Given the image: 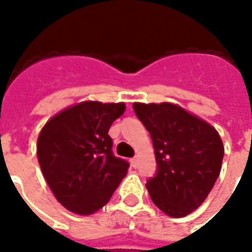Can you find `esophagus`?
Here are the masks:
<instances>
[{
  "label": "esophagus",
  "instance_id": "1",
  "mask_svg": "<svg viewBox=\"0 0 252 252\" xmlns=\"http://www.w3.org/2000/svg\"><path fill=\"white\" fill-rule=\"evenodd\" d=\"M130 162H131V166H133V167H137V166H138L137 157H134V158H131V159H130Z\"/></svg>",
  "mask_w": 252,
  "mask_h": 252
}]
</instances>
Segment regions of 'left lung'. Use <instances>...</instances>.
I'll return each mask as SVG.
<instances>
[{"instance_id":"8db88e82","label":"left lung","mask_w":252,"mask_h":252,"mask_svg":"<svg viewBox=\"0 0 252 252\" xmlns=\"http://www.w3.org/2000/svg\"><path fill=\"white\" fill-rule=\"evenodd\" d=\"M134 111L150 133L158 171L146 189L154 205L173 218L199 207L222 169L220 135L205 119L170 102H134Z\"/></svg>"}]
</instances>
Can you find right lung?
Returning <instances> with one entry per match:
<instances>
[{
	"instance_id": "add662e5",
	"label": "right lung",
	"mask_w": 252,
	"mask_h": 252,
	"mask_svg": "<svg viewBox=\"0 0 252 252\" xmlns=\"http://www.w3.org/2000/svg\"><path fill=\"white\" fill-rule=\"evenodd\" d=\"M126 105L83 101L47 121L37 139L39 167L56 199L78 215H92L110 200L128 163L111 151L109 128Z\"/></svg>"
}]
</instances>
